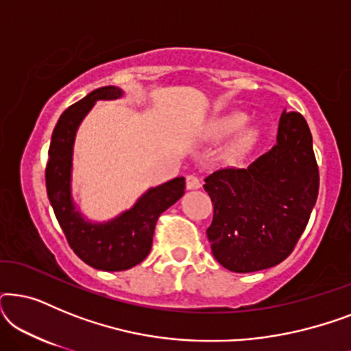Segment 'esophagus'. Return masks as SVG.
<instances>
[{
	"mask_svg": "<svg viewBox=\"0 0 351 351\" xmlns=\"http://www.w3.org/2000/svg\"><path fill=\"white\" fill-rule=\"evenodd\" d=\"M185 182H186V189H189V190H195V189H199V186H201V179L195 174L186 176Z\"/></svg>",
	"mask_w": 351,
	"mask_h": 351,
	"instance_id": "1",
	"label": "esophagus"
}]
</instances>
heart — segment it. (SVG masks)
Masks as SVG:
<instances>
[{"mask_svg": "<svg viewBox=\"0 0 351 351\" xmlns=\"http://www.w3.org/2000/svg\"><path fill=\"white\" fill-rule=\"evenodd\" d=\"M247 123V114H244L243 112H232L223 114L217 119H214L213 123L209 124L208 128V134L209 137L213 138H225L228 136H232L233 132H237L241 129L244 124ZM257 141V131L256 129H247L244 131L241 136H239L232 147H230V156L233 158H239L251 150L254 147V143Z\"/></svg>", "mask_w": 351, "mask_h": 351, "instance_id": "heart-1", "label": "heart"}]
</instances>
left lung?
Instances as JSON below:
<instances>
[{"mask_svg":"<svg viewBox=\"0 0 351 351\" xmlns=\"http://www.w3.org/2000/svg\"><path fill=\"white\" fill-rule=\"evenodd\" d=\"M204 182L214 206L206 234L215 261L234 273L281 263L304 233L319 190L305 118L285 110L270 152L247 169L222 167Z\"/></svg>","mask_w":351,"mask_h":351,"instance_id":"left-lung-1","label":"left lung"}]
</instances>
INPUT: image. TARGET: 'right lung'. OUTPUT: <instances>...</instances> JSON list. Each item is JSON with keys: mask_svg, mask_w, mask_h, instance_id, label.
Segmentation results:
<instances>
[{"mask_svg": "<svg viewBox=\"0 0 351 351\" xmlns=\"http://www.w3.org/2000/svg\"><path fill=\"white\" fill-rule=\"evenodd\" d=\"M121 94V89L105 86L70 105L52 132L46 165L47 198L66 241L81 261L104 271H121L141 263L150 252L160 215L185 191V179L177 177L148 190L131 210L108 223H89L75 210L70 174L76 129L95 100L118 99Z\"/></svg>", "mask_w": 351, "mask_h": 351, "instance_id": "1", "label": "right lung"}]
</instances>
